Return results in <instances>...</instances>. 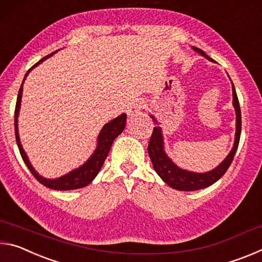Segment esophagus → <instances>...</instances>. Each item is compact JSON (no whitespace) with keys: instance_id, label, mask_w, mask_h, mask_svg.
Listing matches in <instances>:
<instances>
[{"instance_id":"obj_1","label":"esophagus","mask_w":262,"mask_h":262,"mask_svg":"<svg viewBox=\"0 0 262 262\" xmlns=\"http://www.w3.org/2000/svg\"><path fill=\"white\" fill-rule=\"evenodd\" d=\"M142 106H143V104H142L141 100H139V99L134 100L130 104L129 107H128V112H127L128 115H133L134 113H137L142 108Z\"/></svg>"}]
</instances>
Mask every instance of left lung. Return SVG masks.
Masks as SVG:
<instances>
[{"label": "left lung", "mask_w": 262, "mask_h": 262, "mask_svg": "<svg viewBox=\"0 0 262 262\" xmlns=\"http://www.w3.org/2000/svg\"><path fill=\"white\" fill-rule=\"evenodd\" d=\"M195 52L199 54L205 56L206 59L209 61H214L210 59L205 52L198 47H193ZM230 78V77H229ZM232 83V82H231ZM232 104L234 111H236V135H234V143L231 149V151L227 156V158L222 162L219 166H216L214 170L209 172H205V173H196V172H190L184 168H180L177 166L176 164L171 161V158L167 156L165 150H164V140L162 134V128L159 126L154 127L151 137H150L149 145H148V152L150 159H151L152 165L155 171L157 174L161 177L163 181L167 184L170 187L178 189V190H198L206 188L208 186L215 184L217 180L221 179L223 174L227 172L229 166L231 165L233 161L234 154L237 151L239 139H241L242 133V113H241V106H239L238 97L236 94V89L232 83ZM152 118L155 123H157V120L155 119L154 115H150Z\"/></svg>", "instance_id": "obj_1"}]
</instances>
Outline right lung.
<instances>
[{"label": "right lung", "mask_w": 262, "mask_h": 262, "mask_svg": "<svg viewBox=\"0 0 262 262\" xmlns=\"http://www.w3.org/2000/svg\"><path fill=\"white\" fill-rule=\"evenodd\" d=\"M53 54H55V52H53L50 55L45 56L43 59L37 62V63H35L32 68H30L28 70V73L25 74L23 83L25 81V78L28 77V75L31 70H32L34 67H37L38 64H40L43 60L48 59V57L52 56ZM23 83H21V85L19 88L18 96H17L16 108H15V135H16V142H17V145H18L20 156H21V158H23V161L26 164V166L29 167L31 173L34 176V178L37 179L39 183L51 189L70 190V189H77V188L85 187V186L90 184L91 181L96 178V176L98 174V172L100 171V168H101V166H103L105 159H106V157H107V155L110 152V149H111V147H112L113 141L121 134L123 129H125L127 115L125 113H122L121 115H119V117H117L115 119H113V120H111L110 122L106 123V125L101 128V130L98 135V140H97V148L94 151V154L91 155V157L89 158L88 161L83 164V165H81L77 168H75V170H73V171H70L67 174L60 177V178H56V179L43 178V177L39 174L38 172L34 170L33 166L31 165V163L28 158V155H26L23 147H21V143L19 140L18 115H19V110H20L21 95H23Z\"/></svg>", "instance_id": "add662e5"}]
</instances>
